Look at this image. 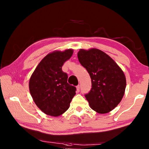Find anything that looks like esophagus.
<instances>
[{"mask_svg":"<svg viewBox=\"0 0 149 149\" xmlns=\"http://www.w3.org/2000/svg\"><path fill=\"white\" fill-rule=\"evenodd\" d=\"M76 89H77V92L79 91V89H80L79 85H77V86H76Z\"/></svg>","mask_w":149,"mask_h":149,"instance_id":"esophagus-1","label":"esophagus"}]
</instances>
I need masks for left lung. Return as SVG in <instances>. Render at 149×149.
Instances as JSON below:
<instances>
[{
	"label": "left lung",
	"mask_w": 149,
	"mask_h": 149,
	"mask_svg": "<svg viewBox=\"0 0 149 149\" xmlns=\"http://www.w3.org/2000/svg\"><path fill=\"white\" fill-rule=\"evenodd\" d=\"M77 57L91 79V89L85 95L90 107L99 114L110 112L124 95V73L114 60L99 49H80Z\"/></svg>",
	"instance_id": "1"
}]
</instances>
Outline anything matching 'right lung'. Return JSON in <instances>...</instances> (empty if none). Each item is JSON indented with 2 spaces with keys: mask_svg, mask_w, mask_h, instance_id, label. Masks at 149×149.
Masks as SVG:
<instances>
[{
  "mask_svg": "<svg viewBox=\"0 0 149 149\" xmlns=\"http://www.w3.org/2000/svg\"><path fill=\"white\" fill-rule=\"evenodd\" d=\"M72 49L48 54L34 70L29 87L35 104L42 112L58 116L70 107L76 88L68 84V75L62 70L66 60L73 54Z\"/></svg>",
  "mask_w": 149,
  "mask_h": 149,
  "instance_id": "obj_1",
  "label": "right lung"
}]
</instances>
